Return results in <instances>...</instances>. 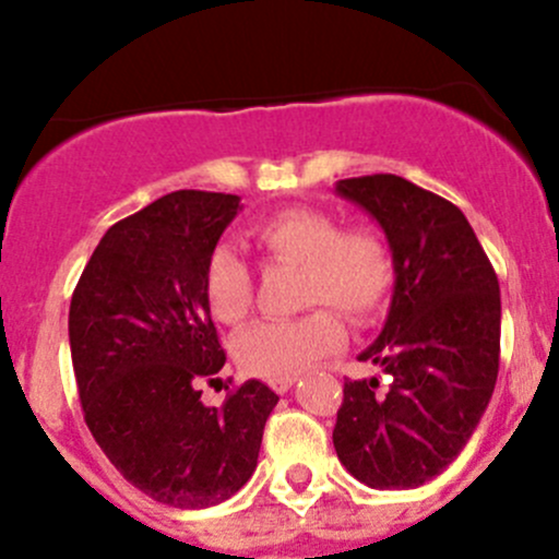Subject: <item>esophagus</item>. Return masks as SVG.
Wrapping results in <instances>:
<instances>
[{
  "label": "esophagus",
  "instance_id": "1",
  "mask_svg": "<svg viewBox=\"0 0 559 559\" xmlns=\"http://www.w3.org/2000/svg\"><path fill=\"white\" fill-rule=\"evenodd\" d=\"M295 376H284V379H270L267 384H270V389H273V392H278V394H284V392H289L292 389V384H295Z\"/></svg>",
  "mask_w": 559,
  "mask_h": 559
}]
</instances>
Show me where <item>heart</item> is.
Listing matches in <instances>:
<instances>
[{"mask_svg": "<svg viewBox=\"0 0 559 559\" xmlns=\"http://www.w3.org/2000/svg\"><path fill=\"white\" fill-rule=\"evenodd\" d=\"M253 238L275 264L300 267L297 319L262 321L235 341L240 368L262 379H284L335 352L346 337L341 311L352 324H368L384 311L394 284V259L373 227H343L321 207H284L253 227ZM202 289L222 324H243L253 308V273L233 246L218 243L205 259Z\"/></svg>", "mask_w": 559, "mask_h": 559, "instance_id": "heart-1", "label": "heart"}]
</instances>
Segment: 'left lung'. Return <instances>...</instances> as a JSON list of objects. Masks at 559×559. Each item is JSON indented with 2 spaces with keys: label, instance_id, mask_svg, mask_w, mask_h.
Returning <instances> with one entry per match:
<instances>
[{
  "label": "left lung",
  "instance_id": "8db88e82",
  "mask_svg": "<svg viewBox=\"0 0 559 559\" xmlns=\"http://www.w3.org/2000/svg\"><path fill=\"white\" fill-rule=\"evenodd\" d=\"M384 229L394 295L359 362L389 376L346 381L332 443L354 478L414 489L447 471L487 411L500 368V284L462 211L400 178L337 180Z\"/></svg>",
  "mask_w": 559,
  "mask_h": 559
}]
</instances>
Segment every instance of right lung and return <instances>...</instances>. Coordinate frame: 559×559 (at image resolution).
Instances as JSON below:
<instances>
[{"label":"right lung","mask_w":559,"mask_h":559,"mask_svg":"<svg viewBox=\"0 0 559 559\" xmlns=\"http://www.w3.org/2000/svg\"><path fill=\"white\" fill-rule=\"evenodd\" d=\"M240 197L180 189L112 224L70 302L83 419L132 487L207 509L251 478L278 394L251 379L224 405L202 384L224 368L202 275ZM218 381V379H216Z\"/></svg>","instance_id":"1"}]
</instances>
